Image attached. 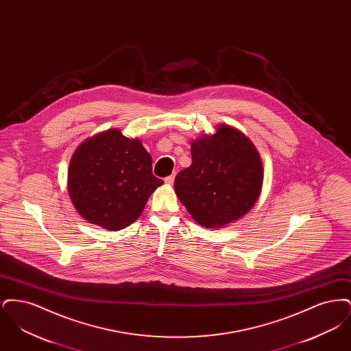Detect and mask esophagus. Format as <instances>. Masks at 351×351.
<instances>
[{"label":"esophagus","mask_w":351,"mask_h":351,"mask_svg":"<svg viewBox=\"0 0 351 351\" xmlns=\"http://www.w3.org/2000/svg\"><path fill=\"white\" fill-rule=\"evenodd\" d=\"M173 180H175V175H169V176H167V178L165 179V182H166L167 185H172Z\"/></svg>","instance_id":"obj_1"}]
</instances>
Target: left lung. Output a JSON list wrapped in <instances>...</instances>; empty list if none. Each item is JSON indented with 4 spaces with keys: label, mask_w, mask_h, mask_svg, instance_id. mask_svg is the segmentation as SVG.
I'll return each instance as SVG.
<instances>
[{
    "label": "left lung",
    "mask_w": 351,
    "mask_h": 351,
    "mask_svg": "<svg viewBox=\"0 0 351 351\" xmlns=\"http://www.w3.org/2000/svg\"><path fill=\"white\" fill-rule=\"evenodd\" d=\"M192 165L179 172L175 192L202 228L219 229L247 215L259 199L265 169L259 151L233 126L191 143Z\"/></svg>",
    "instance_id": "1"
}]
</instances>
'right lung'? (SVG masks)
I'll use <instances>...</instances> for the list:
<instances>
[{"label": "right lung", "mask_w": 351, "mask_h": 351, "mask_svg": "<svg viewBox=\"0 0 351 351\" xmlns=\"http://www.w3.org/2000/svg\"><path fill=\"white\" fill-rule=\"evenodd\" d=\"M160 185L141 139L118 129L86 138L69 160L68 195L75 209L105 230H121L136 221Z\"/></svg>", "instance_id": "right-lung-1"}]
</instances>
